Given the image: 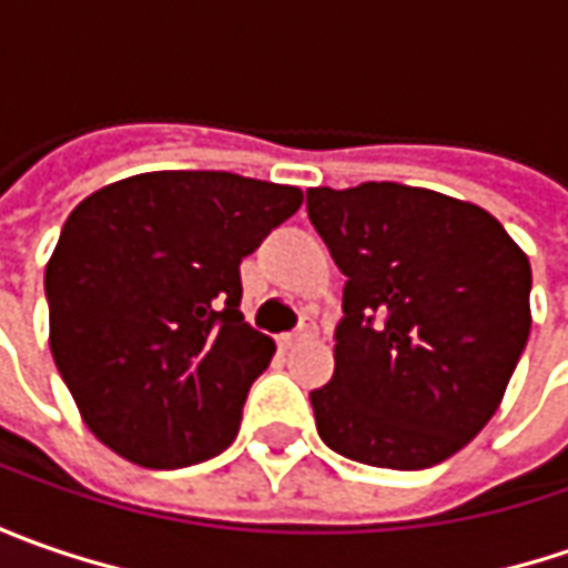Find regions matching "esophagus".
I'll use <instances>...</instances> for the list:
<instances>
[{
    "label": "esophagus",
    "instance_id": "esophagus-1",
    "mask_svg": "<svg viewBox=\"0 0 568 568\" xmlns=\"http://www.w3.org/2000/svg\"><path fill=\"white\" fill-rule=\"evenodd\" d=\"M310 335H313V325H303V328H296V332H287V335H281V338H277V347H281V351H287V347H294L296 341L310 338Z\"/></svg>",
    "mask_w": 568,
    "mask_h": 568
}]
</instances>
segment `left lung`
<instances>
[{
  "label": "left lung",
  "mask_w": 568,
  "mask_h": 568,
  "mask_svg": "<svg viewBox=\"0 0 568 568\" xmlns=\"http://www.w3.org/2000/svg\"><path fill=\"white\" fill-rule=\"evenodd\" d=\"M347 277L335 376L310 392L322 443L433 468L487 426L531 332L528 255L490 211L402 183L306 192Z\"/></svg>",
  "instance_id": "left-lung-1"
}]
</instances>
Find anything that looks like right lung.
<instances>
[{"instance_id":"obj_1","label":"right lung","mask_w":568,"mask_h":568,"mask_svg":"<svg viewBox=\"0 0 568 568\" xmlns=\"http://www.w3.org/2000/svg\"><path fill=\"white\" fill-rule=\"evenodd\" d=\"M300 205L296 186L158 170L69 214L43 277L50 351L103 446L170 470L233 443L274 354L240 313V262Z\"/></svg>"}]
</instances>
